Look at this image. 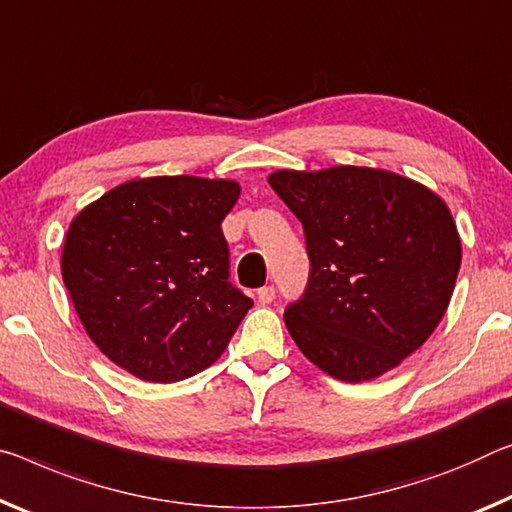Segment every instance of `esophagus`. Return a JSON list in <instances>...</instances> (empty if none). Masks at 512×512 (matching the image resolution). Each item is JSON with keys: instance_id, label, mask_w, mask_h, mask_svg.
I'll use <instances>...</instances> for the list:
<instances>
[{"instance_id": "1", "label": "esophagus", "mask_w": 512, "mask_h": 512, "mask_svg": "<svg viewBox=\"0 0 512 512\" xmlns=\"http://www.w3.org/2000/svg\"><path fill=\"white\" fill-rule=\"evenodd\" d=\"M273 298H275V289L273 287H262L257 291V300L262 305H269V303H273Z\"/></svg>"}]
</instances>
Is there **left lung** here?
<instances>
[{
    "mask_svg": "<svg viewBox=\"0 0 512 512\" xmlns=\"http://www.w3.org/2000/svg\"><path fill=\"white\" fill-rule=\"evenodd\" d=\"M273 191L303 223L310 282L285 326L344 383L383 376L426 344L456 287L462 246L446 202L385 168H280Z\"/></svg>",
    "mask_w": 512,
    "mask_h": 512,
    "instance_id": "1",
    "label": "left lung"
}]
</instances>
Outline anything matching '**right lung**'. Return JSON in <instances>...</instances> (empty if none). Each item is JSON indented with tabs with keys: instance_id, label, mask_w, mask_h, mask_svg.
<instances>
[{
	"instance_id": "add662e5",
	"label": "right lung",
	"mask_w": 512,
	"mask_h": 512,
	"mask_svg": "<svg viewBox=\"0 0 512 512\" xmlns=\"http://www.w3.org/2000/svg\"><path fill=\"white\" fill-rule=\"evenodd\" d=\"M234 180L159 175L113 186L72 218L61 275L102 355L148 383L221 358L253 300L227 282L221 223Z\"/></svg>"
}]
</instances>
